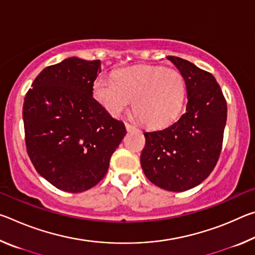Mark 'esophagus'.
Instances as JSON below:
<instances>
[{"instance_id":"1","label":"esophagus","mask_w":255,"mask_h":255,"mask_svg":"<svg viewBox=\"0 0 255 255\" xmlns=\"http://www.w3.org/2000/svg\"><path fill=\"white\" fill-rule=\"evenodd\" d=\"M125 126H126V129L128 131H131V130H136V127L133 126V125H131V124H129V123H125Z\"/></svg>"}]
</instances>
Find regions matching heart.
<instances>
[{"label": "heart", "instance_id": "1", "mask_svg": "<svg viewBox=\"0 0 255 255\" xmlns=\"http://www.w3.org/2000/svg\"><path fill=\"white\" fill-rule=\"evenodd\" d=\"M92 93L108 114L119 116L130 106L146 126L171 124L182 109L185 83L182 74L162 66H138L117 71L112 79L99 76Z\"/></svg>", "mask_w": 255, "mask_h": 255}]
</instances>
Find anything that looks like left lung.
<instances>
[{
	"label": "left lung",
	"instance_id": "left-lung-1",
	"mask_svg": "<svg viewBox=\"0 0 255 255\" xmlns=\"http://www.w3.org/2000/svg\"><path fill=\"white\" fill-rule=\"evenodd\" d=\"M182 74L188 103L181 117L162 130L145 131L140 165L150 182L167 191H185L213 172L223 147L227 105L209 72L169 56Z\"/></svg>",
	"mask_w": 255,
	"mask_h": 255
}]
</instances>
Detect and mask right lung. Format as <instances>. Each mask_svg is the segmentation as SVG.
Returning a JSON list of instances; mask_svg holds the SVG:
<instances>
[{"label": "right lung", "instance_id": "obj_1", "mask_svg": "<svg viewBox=\"0 0 255 255\" xmlns=\"http://www.w3.org/2000/svg\"><path fill=\"white\" fill-rule=\"evenodd\" d=\"M101 62L70 57L47 66L23 102L24 140L34 169L57 189L83 192L106 175L126 128L93 98Z\"/></svg>", "mask_w": 255, "mask_h": 255}]
</instances>
